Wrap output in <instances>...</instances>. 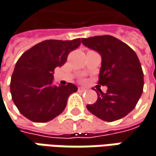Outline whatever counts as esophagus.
<instances>
[{"mask_svg": "<svg viewBox=\"0 0 156 156\" xmlns=\"http://www.w3.org/2000/svg\"><path fill=\"white\" fill-rule=\"evenodd\" d=\"M78 92H85V91H86V89H85L84 87H78Z\"/></svg>", "mask_w": 156, "mask_h": 156, "instance_id": "esophagus-1", "label": "esophagus"}]
</instances>
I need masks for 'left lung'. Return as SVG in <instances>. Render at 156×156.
Returning a JSON list of instances; mask_svg holds the SVG:
<instances>
[{"label":"left lung","instance_id":"left-lung-1","mask_svg":"<svg viewBox=\"0 0 156 156\" xmlns=\"http://www.w3.org/2000/svg\"><path fill=\"white\" fill-rule=\"evenodd\" d=\"M82 43L101 55L98 84L108 87L105 94L87 109L103 121L123 118L136 107L144 87V74L136 53L127 44L110 35L82 39Z\"/></svg>","mask_w":156,"mask_h":156}]
</instances>
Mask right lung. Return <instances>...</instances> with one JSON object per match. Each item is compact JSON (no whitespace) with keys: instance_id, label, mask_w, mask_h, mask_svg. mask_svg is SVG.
Listing matches in <instances>:
<instances>
[{"instance_id":"1","label":"right lung","mask_w":156,"mask_h":156,"mask_svg":"<svg viewBox=\"0 0 156 156\" xmlns=\"http://www.w3.org/2000/svg\"><path fill=\"white\" fill-rule=\"evenodd\" d=\"M80 43V39L48 40L20 56L11 77L10 93L15 105L26 118L35 123H46L64 110L68 98L78 91V87L71 83L52 86L53 74Z\"/></svg>"}]
</instances>
